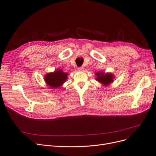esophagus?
Here are the masks:
<instances>
[{"label":"esophagus","mask_w":156,"mask_h":156,"mask_svg":"<svg viewBox=\"0 0 156 156\" xmlns=\"http://www.w3.org/2000/svg\"><path fill=\"white\" fill-rule=\"evenodd\" d=\"M78 70L79 71H83V67H79V68H78Z\"/></svg>","instance_id":"1"}]
</instances>
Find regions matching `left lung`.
<instances>
[{"instance_id": "8db88e82", "label": "left lung", "mask_w": 156, "mask_h": 156, "mask_svg": "<svg viewBox=\"0 0 156 156\" xmlns=\"http://www.w3.org/2000/svg\"><path fill=\"white\" fill-rule=\"evenodd\" d=\"M95 80L104 86H108L113 82L114 75L112 73H105L103 71L97 72L95 74Z\"/></svg>"}]
</instances>
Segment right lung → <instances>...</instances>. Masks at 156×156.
I'll return each mask as SVG.
<instances>
[{"instance_id":"1","label":"right lung","mask_w":156,"mask_h":156,"mask_svg":"<svg viewBox=\"0 0 156 156\" xmlns=\"http://www.w3.org/2000/svg\"><path fill=\"white\" fill-rule=\"evenodd\" d=\"M68 75V73L64 72L61 69H57L54 72L46 74L44 76V81L46 84L52 88H59L66 81Z\"/></svg>"}]
</instances>
